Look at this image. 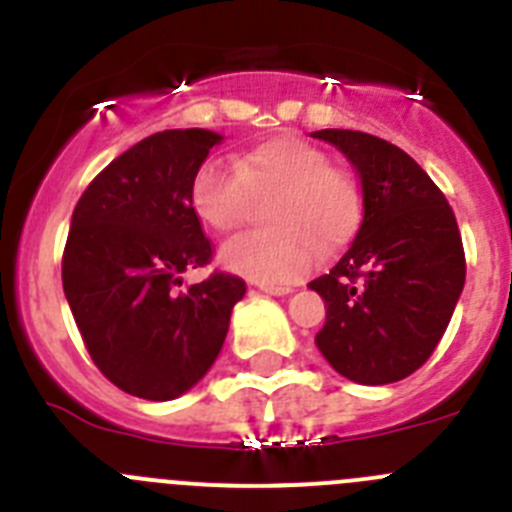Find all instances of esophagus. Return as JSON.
Segmentation results:
<instances>
[{
    "label": "esophagus",
    "mask_w": 512,
    "mask_h": 512,
    "mask_svg": "<svg viewBox=\"0 0 512 512\" xmlns=\"http://www.w3.org/2000/svg\"><path fill=\"white\" fill-rule=\"evenodd\" d=\"M261 292H266V295H274V297H284V295H292L295 289L289 287V284H259Z\"/></svg>",
    "instance_id": "esophagus-1"
}]
</instances>
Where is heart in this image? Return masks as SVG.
I'll return each instance as SVG.
<instances>
[{"instance_id":"heart-1","label":"heart","mask_w":512,"mask_h":512,"mask_svg":"<svg viewBox=\"0 0 512 512\" xmlns=\"http://www.w3.org/2000/svg\"><path fill=\"white\" fill-rule=\"evenodd\" d=\"M274 194V230L241 235L220 251L230 271L253 282H295L318 264L320 248L336 251L359 228V184L300 135L264 140L235 158V166L205 161L194 171L189 202L212 230L235 233L251 220L256 200Z\"/></svg>"}]
</instances>
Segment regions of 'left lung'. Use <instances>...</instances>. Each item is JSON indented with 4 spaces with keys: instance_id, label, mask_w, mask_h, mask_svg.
Segmentation results:
<instances>
[{
    "instance_id": "left-lung-1",
    "label": "left lung",
    "mask_w": 512,
    "mask_h": 512,
    "mask_svg": "<svg viewBox=\"0 0 512 512\" xmlns=\"http://www.w3.org/2000/svg\"><path fill=\"white\" fill-rule=\"evenodd\" d=\"M354 164L364 220L330 274L310 287L328 305L320 354L351 382L390 384L431 359L464 289L456 217L402 148L359 130H318Z\"/></svg>"
}]
</instances>
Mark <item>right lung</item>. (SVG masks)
<instances>
[{
	"label": "right lung",
	"instance_id": "obj_1",
	"mask_svg": "<svg viewBox=\"0 0 512 512\" xmlns=\"http://www.w3.org/2000/svg\"><path fill=\"white\" fill-rule=\"evenodd\" d=\"M220 140L202 128L148 135L94 176L71 215L61 277L76 328L99 372L143 400H174L205 377L246 295L225 271L182 284L212 261L189 187Z\"/></svg>",
	"mask_w": 512,
	"mask_h": 512
}]
</instances>
